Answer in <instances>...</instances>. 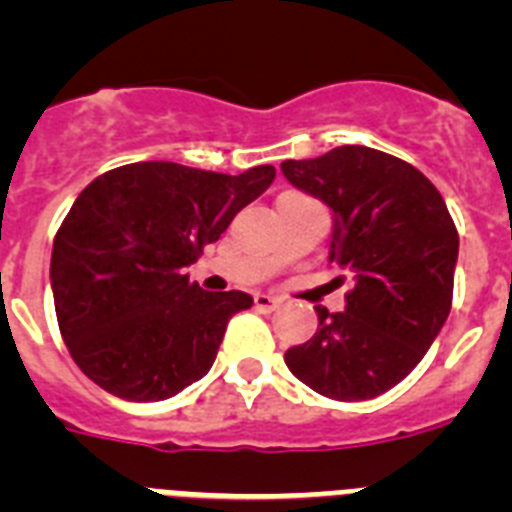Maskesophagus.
<instances>
[{
	"mask_svg": "<svg viewBox=\"0 0 512 512\" xmlns=\"http://www.w3.org/2000/svg\"><path fill=\"white\" fill-rule=\"evenodd\" d=\"M253 305H256V310H259V312H274L279 305H282V302H279L277 297H271V295H264V292H259V295L253 297Z\"/></svg>",
	"mask_w": 512,
	"mask_h": 512,
	"instance_id": "obj_1",
	"label": "esophagus"
}]
</instances>
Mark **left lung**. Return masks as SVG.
<instances>
[{"label":"left lung","instance_id":"8db88e82","mask_svg":"<svg viewBox=\"0 0 512 512\" xmlns=\"http://www.w3.org/2000/svg\"><path fill=\"white\" fill-rule=\"evenodd\" d=\"M289 184L333 212L328 261L351 274L343 312L284 354L289 372L330 400H372L413 372L449 318L459 233L415 166L366 146L284 161Z\"/></svg>","mask_w":512,"mask_h":512}]
</instances>
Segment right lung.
Wrapping results in <instances>:
<instances>
[{"mask_svg":"<svg viewBox=\"0 0 512 512\" xmlns=\"http://www.w3.org/2000/svg\"><path fill=\"white\" fill-rule=\"evenodd\" d=\"M274 166L238 176L140 161L97 176L53 238L51 287L63 343L104 392L174 397L210 372L246 292H205L187 266L274 182Z\"/></svg>","mask_w":512,"mask_h":512,"instance_id":"add662e5","label":"right lung"}]
</instances>
